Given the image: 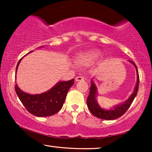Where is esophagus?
Segmentation results:
<instances>
[{"label":"esophagus","instance_id":"34e87169","mask_svg":"<svg viewBox=\"0 0 152 152\" xmlns=\"http://www.w3.org/2000/svg\"><path fill=\"white\" fill-rule=\"evenodd\" d=\"M84 77L82 76V75L77 76V77L75 78V81H76V82H79V81H84Z\"/></svg>","mask_w":152,"mask_h":152}]
</instances>
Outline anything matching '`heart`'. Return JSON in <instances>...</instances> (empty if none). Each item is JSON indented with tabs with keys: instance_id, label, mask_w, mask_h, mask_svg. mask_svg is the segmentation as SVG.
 Wrapping results in <instances>:
<instances>
[{
	"instance_id": "b5f03b06",
	"label": "heart",
	"mask_w": 152,
	"mask_h": 152,
	"mask_svg": "<svg viewBox=\"0 0 152 152\" xmlns=\"http://www.w3.org/2000/svg\"><path fill=\"white\" fill-rule=\"evenodd\" d=\"M98 57V53L96 52H88V53L83 54L80 57V61L82 63H87L95 59Z\"/></svg>"
}]
</instances>
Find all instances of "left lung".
<instances>
[{"label": "left lung", "mask_w": 152, "mask_h": 152, "mask_svg": "<svg viewBox=\"0 0 152 152\" xmlns=\"http://www.w3.org/2000/svg\"><path fill=\"white\" fill-rule=\"evenodd\" d=\"M131 63L134 64L135 67H136V71H137V83L136 86L135 87L134 93H132V95H131L129 98L127 100L124 102V103L121 104L116 106L115 107H114L113 109H111L110 110H104L99 107L98 104L96 100V94H97V89L96 86L93 81H91V86L90 88V92H89V95L88 97H87V106H88V109L90 110L91 113L93 115H95V117L102 118L104 120H114L116 118H118L121 117L122 115H123L124 113H126V111L129 109V108L130 107L131 104H132L133 101L135 98V97L136 96L137 93L138 91V87H139V75L137 66H136L134 62L129 60Z\"/></svg>", "instance_id": "obj_1"}]
</instances>
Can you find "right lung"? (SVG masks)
I'll return each instance as SVG.
<instances>
[{"instance_id":"1","label":"right lung","mask_w":152,"mask_h":152,"mask_svg":"<svg viewBox=\"0 0 152 152\" xmlns=\"http://www.w3.org/2000/svg\"><path fill=\"white\" fill-rule=\"evenodd\" d=\"M16 68V72L20 61ZM74 84V79L66 82H58L53 88L44 93L30 95L22 91L15 85V91L18 98L28 112L38 117H46L55 115L63 107L66 95Z\"/></svg>"}]
</instances>
